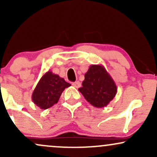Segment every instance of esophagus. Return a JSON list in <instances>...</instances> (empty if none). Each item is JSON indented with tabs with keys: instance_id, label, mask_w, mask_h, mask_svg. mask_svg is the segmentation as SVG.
<instances>
[{
	"instance_id": "34e87169",
	"label": "esophagus",
	"mask_w": 157,
	"mask_h": 157,
	"mask_svg": "<svg viewBox=\"0 0 157 157\" xmlns=\"http://www.w3.org/2000/svg\"><path fill=\"white\" fill-rule=\"evenodd\" d=\"M72 86H74V87L75 88H80V86H81V83L80 82H79V81H76V82H72Z\"/></svg>"
}]
</instances>
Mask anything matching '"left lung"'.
<instances>
[{
  "label": "left lung",
  "mask_w": 157,
  "mask_h": 157,
  "mask_svg": "<svg viewBox=\"0 0 157 157\" xmlns=\"http://www.w3.org/2000/svg\"><path fill=\"white\" fill-rule=\"evenodd\" d=\"M82 86L79 91L96 108L107 106L117 92L116 83L102 65L90 66Z\"/></svg>",
  "instance_id": "obj_1"
}]
</instances>
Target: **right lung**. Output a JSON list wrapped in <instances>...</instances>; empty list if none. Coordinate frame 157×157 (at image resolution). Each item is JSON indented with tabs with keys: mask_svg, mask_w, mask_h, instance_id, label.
<instances>
[{
	"mask_svg": "<svg viewBox=\"0 0 157 157\" xmlns=\"http://www.w3.org/2000/svg\"><path fill=\"white\" fill-rule=\"evenodd\" d=\"M71 84L58 75L48 71L43 75L32 95V100L41 109H47L57 103L61 94Z\"/></svg>",
	"mask_w": 157,
	"mask_h": 157,
	"instance_id": "right-lung-1",
	"label": "right lung"
}]
</instances>
